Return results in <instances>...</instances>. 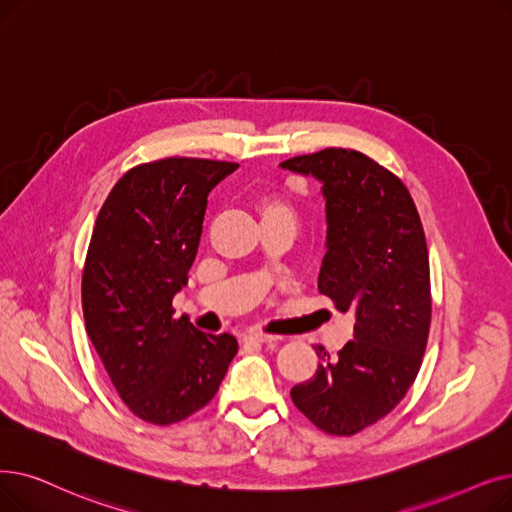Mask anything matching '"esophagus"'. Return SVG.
Returning a JSON list of instances; mask_svg holds the SVG:
<instances>
[{"label":"esophagus","instance_id":"esophagus-1","mask_svg":"<svg viewBox=\"0 0 512 512\" xmlns=\"http://www.w3.org/2000/svg\"><path fill=\"white\" fill-rule=\"evenodd\" d=\"M244 343H265V345H274L280 341V337L274 335H263V332H247V335L242 337Z\"/></svg>","mask_w":512,"mask_h":512}]
</instances>
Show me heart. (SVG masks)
<instances>
[{"label":"heart","instance_id":"1","mask_svg":"<svg viewBox=\"0 0 512 512\" xmlns=\"http://www.w3.org/2000/svg\"><path fill=\"white\" fill-rule=\"evenodd\" d=\"M259 215L261 221H288V224H297V213L293 205L284 201L282 196H263L259 203Z\"/></svg>","mask_w":512,"mask_h":512}]
</instances>
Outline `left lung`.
<instances>
[{
    "label": "left lung",
    "mask_w": 512,
    "mask_h": 512,
    "mask_svg": "<svg viewBox=\"0 0 512 512\" xmlns=\"http://www.w3.org/2000/svg\"><path fill=\"white\" fill-rule=\"evenodd\" d=\"M280 165L324 184L318 291L355 314L353 339L335 358L314 345L322 362L291 397L320 431L349 437L402 402L420 370L431 326L425 230L406 184L358 150L324 148Z\"/></svg>",
    "instance_id": "1"
}]
</instances>
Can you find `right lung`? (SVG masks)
<instances>
[{
  "instance_id": "1",
  "label": "right lung",
  "mask_w": 512,
  "mask_h": 512,
  "mask_svg": "<svg viewBox=\"0 0 512 512\" xmlns=\"http://www.w3.org/2000/svg\"><path fill=\"white\" fill-rule=\"evenodd\" d=\"M236 167L190 157L136 165L96 219L81 278L85 330L119 397L152 425L205 408L238 351L228 332L205 335L171 305L188 282L207 196Z\"/></svg>"
}]
</instances>
